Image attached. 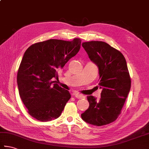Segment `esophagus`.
<instances>
[{
    "label": "esophagus",
    "mask_w": 149,
    "mask_h": 149,
    "mask_svg": "<svg viewBox=\"0 0 149 149\" xmlns=\"http://www.w3.org/2000/svg\"><path fill=\"white\" fill-rule=\"evenodd\" d=\"M72 95H74V96H75V97H76V98H77V99L84 98V95H83L82 94H79V93H76V92L73 93Z\"/></svg>",
    "instance_id": "esophagus-1"
}]
</instances>
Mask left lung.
Instances as JSON below:
<instances>
[{
	"instance_id": "left-lung-1",
	"label": "left lung",
	"mask_w": 149,
	"mask_h": 149,
	"mask_svg": "<svg viewBox=\"0 0 149 149\" xmlns=\"http://www.w3.org/2000/svg\"><path fill=\"white\" fill-rule=\"evenodd\" d=\"M82 46L98 67L102 91L98 100L87 96L89 107L81 118L89 124L103 126L115 121L121 113L130 89L129 72L123 55L107 42L94 40Z\"/></svg>"
}]
</instances>
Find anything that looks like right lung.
Wrapping results in <instances>:
<instances>
[{
	"mask_svg": "<svg viewBox=\"0 0 149 149\" xmlns=\"http://www.w3.org/2000/svg\"><path fill=\"white\" fill-rule=\"evenodd\" d=\"M81 40L49 39L26 49L17 72L20 97L32 117L40 121L59 118L71 95L52 81L81 48Z\"/></svg>",
	"mask_w": 149,
	"mask_h": 149,
	"instance_id": "1",
	"label": "right lung"
}]
</instances>
